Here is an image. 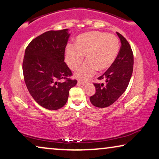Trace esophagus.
<instances>
[{
	"instance_id": "34e87169",
	"label": "esophagus",
	"mask_w": 159,
	"mask_h": 159,
	"mask_svg": "<svg viewBox=\"0 0 159 159\" xmlns=\"http://www.w3.org/2000/svg\"><path fill=\"white\" fill-rule=\"evenodd\" d=\"M78 84L79 85H81V86H85V85H86V82L81 81V80H79V81H78Z\"/></svg>"
}]
</instances>
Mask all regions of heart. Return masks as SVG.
Here are the masks:
<instances>
[{"instance_id": "1", "label": "heart", "mask_w": 159, "mask_h": 159, "mask_svg": "<svg viewBox=\"0 0 159 159\" xmlns=\"http://www.w3.org/2000/svg\"><path fill=\"white\" fill-rule=\"evenodd\" d=\"M120 51V42L115 35L99 31L83 33L74 44L66 47V60L71 70L79 68L86 55V61L75 73V77L87 80L97 70H107L112 66Z\"/></svg>"}]
</instances>
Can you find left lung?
I'll use <instances>...</instances> for the list:
<instances>
[{"instance_id":"1","label":"left lung","mask_w":159,"mask_h":159,"mask_svg":"<svg viewBox=\"0 0 159 159\" xmlns=\"http://www.w3.org/2000/svg\"><path fill=\"white\" fill-rule=\"evenodd\" d=\"M121 48L112 66L98 78L104 83L94 84L96 93L90 97L93 106L104 108L115 102L126 90L133 70V53L126 39L117 32Z\"/></svg>"}]
</instances>
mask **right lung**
I'll return each instance as SVG.
<instances>
[{"label": "right lung", "mask_w": 159, "mask_h": 159, "mask_svg": "<svg viewBox=\"0 0 159 159\" xmlns=\"http://www.w3.org/2000/svg\"><path fill=\"white\" fill-rule=\"evenodd\" d=\"M68 30L48 31L29 44L23 61L24 81L29 92L44 108L57 110L68 101L69 91L77 84L65 60ZM66 79L64 82H59Z\"/></svg>", "instance_id": "right-lung-1"}]
</instances>
